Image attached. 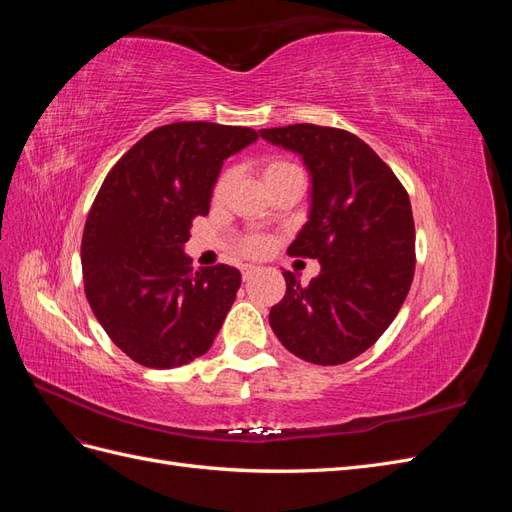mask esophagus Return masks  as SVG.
Here are the masks:
<instances>
[{
  "label": "esophagus",
  "mask_w": 512,
  "mask_h": 512,
  "mask_svg": "<svg viewBox=\"0 0 512 512\" xmlns=\"http://www.w3.org/2000/svg\"><path fill=\"white\" fill-rule=\"evenodd\" d=\"M256 273V267L254 265H245L243 267V280H250V277Z\"/></svg>",
  "instance_id": "1"
}]
</instances>
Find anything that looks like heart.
Listing matches in <instances>:
<instances>
[{
  "label": "heart",
  "mask_w": 512,
  "mask_h": 512,
  "mask_svg": "<svg viewBox=\"0 0 512 512\" xmlns=\"http://www.w3.org/2000/svg\"><path fill=\"white\" fill-rule=\"evenodd\" d=\"M290 170H299V168L294 166V164H290V162H284V160H271V162L265 164V168H262V175H265V181H267V179H273V177H280L284 173H290ZM226 185H228V177L224 175L218 181V185H215V198H220L224 194ZM265 247H267L265 239H262V237H250V239H245V243H243V252H247V254H260L262 250H265Z\"/></svg>",
  "instance_id": "1"
}]
</instances>
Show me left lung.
I'll use <instances>...</instances> for the list:
<instances>
[{"label":"left lung","mask_w":512,"mask_h":512,"mask_svg":"<svg viewBox=\"0 0 512 512\" xmlns=\"http://www.w3.org/2000/svg\"><path fill=\"white\" fill-rule=\"evenodd\" d=\"M299 153L309 173V213L290 256L316 258L307 286L284 271L286 294L269 324L286 350L316 365H342L376 344L404 305L414 277L408 192L359 136L294 123L260 130Z\"/></svg>","instance_id":"1"}]
</instances>
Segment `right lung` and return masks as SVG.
Instances as JSON below:
<instances>
[{
  "label": "right lung",
  "instance_id": "obj_1",
  "mask_svg": "<svg viewBox=\"0 0 512 512\" xmlns=\"http://www.w3.org/2000/svg\"><path fill=\"white\" fill-rule=\"evenodd\" d=\"M252 128L179 121L151 130L106 175L87 215L81 262L87 301L132 361L170 369L203 356L241 286L235 267L192 269L183 252L207 215L226 158Z\"/></svg>",
  "mask_w": 512,
  "mask_h": 512
}]
</instances>
